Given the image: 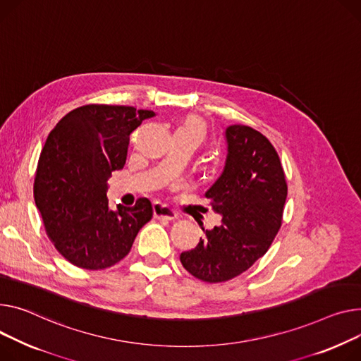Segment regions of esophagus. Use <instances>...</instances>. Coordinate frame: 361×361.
<instances>
[{
	"label": "esophagus",
	"instance_id": "1",
	"mask_svg": "<svg viewBox=\"0 0 361 361\" xmlns=\"http://www.w3.org/2000/svg\"><path fill=\"white\" fill-rule=\"evenodd\" d=\"M154 216L157 219H164V221H177L178 219V213L171 210L166 204L162 203H155L154 204Z\"/></svg>",
	"mask_w": 361,
	"mask_h": 361
}]
</instances>
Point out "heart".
Masks as SVG:
<instances>
[{"label":"heart","mask_w":361,"mask_h":361,"mask_svg":"<svg viewBox=\"0 0 361 361\" xmlns=\"http://www.w3.org/2000/svg\"><path fill=\"white\" fill-rule=\"evenodd\" d=\"M178 129L196 135L200 140H202V139L204 137V135H206V128H204L203 122H200L199 118H190V120H187V122H185L183 126H180Z\"/></svg>","instance_id":"b5f03b06"}]
</instances>
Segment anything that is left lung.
Here are the masks:
<instances>
[{"label":"left lung","mask_w":361,"mask_h":361,"mask_svg":"<svg viewBox=\"0 0 361 361\" xmlns=\"http://www.w3.org/2000/svg\"><path fill=\"white\" fill-rule=\"evenodd\" d=\"M221 177L206 191L222 224L204 231L196 248L180 255L183 267L207 283L228 281L267 252L283 219L287 183L277 151L258 130L232 125Z\"/></svg>","instance_id":"8db88e82"}]
</instances>
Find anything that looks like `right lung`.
I'll return each instance as SVG.
<instances>
[{"mask_svg": "<svg viewBox=\"0 0 361 361\" xmlns=\"http://www.w3.org/2000/svg\"><path fill=\"white\" fill-rule=\"evenodd\" d=\"M154 116L152 110L130 106L87 104L63 116L47 136L36 170L35 202L47 236L74 266H114L152 219L147 197L111 210L106 193L111 173L126 162L129 135Z\"/></svg>", "mask_w": 361, "mask_h": 361, "instance_id": "1", "label": "right lung"}]
</instances>
